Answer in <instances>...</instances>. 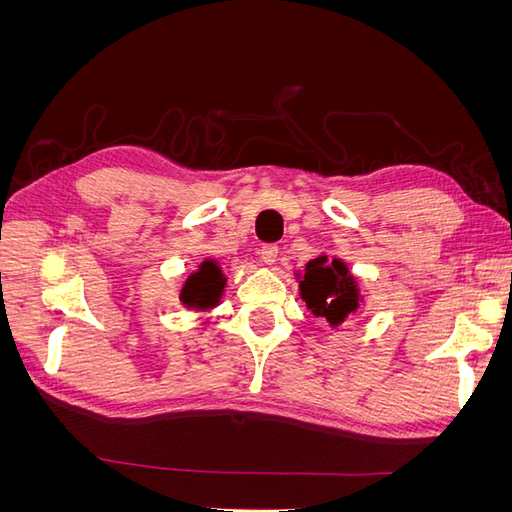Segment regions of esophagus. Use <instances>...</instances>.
I'll return each mask as SVG.
<instances>
[{
    "label": "esophagus",
    "mask_w": 512,
    "mask_h": 512,
    "mask_svg": "<svg viewBox=\"0 0 512 512\" xmlns=\"http://www.w3.org/2000/svg\"><path fill=\"white\" fill-rule=\"evenodd\" d=\"M277 254H280V247L273 245V243L265 245V247H262V250H260V258H262V262H265V265H275Z\"/></svg>",
    "instance_id": "1"
}]
</instances>
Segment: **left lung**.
Masks as SVG:
<instances>
[{
    "label": "left lung",
    "instance_id": "8db88e82",
    "mask_svg": "<svg viewBox=\"0 0 512 512\" xmlns=\"http://www.w3.org/2000/svg\"><path fill=\"white\" fill-rule=\"evenodd\" d=\"M301 297L314 316L329 320L331 324L344 322V318L359 307V290H356L354 277L342 260L333 258L327 262V256L307 265L301 280Z\"/></svg>",
    "mask_w": 512,
    "mask_h": 512
}]
</instances>
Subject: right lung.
<instances>
[{"mask_svg":"<svg viewBox=\"0 0 512 512\" xmlns=\"http://www.w3.org/2000/svg\"><path fill=\"white\" fill-rule=\"evenodd\" d=\"M222 288H224L222 269L215 265L213 260H207L200 265L198 273L190 275V280L185 282L181 290V301L185 305H196L205 309L218 303Z\"/></svg>","mask_w":512,"mask_h":512,"instance_id":"1","label":"right lung"}]
</instances>
